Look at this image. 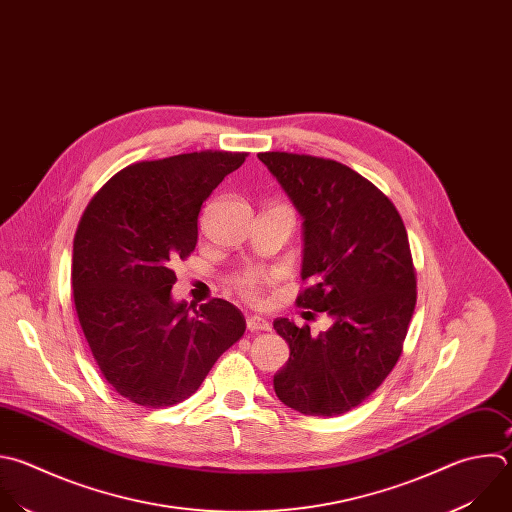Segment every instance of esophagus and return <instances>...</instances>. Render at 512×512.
<instances>
[{
  "label": "esophagus",
  "instance_id": "1",
  "mask_svg": "<svg viewBox=\"0 0 512 512\" xmlns=\"http://www.w3.org/2000/svg\"><path fill=\"white\" fill-rule=\"evenodd\" d=\"M247 329L257 333V331H269L271 329V323L267 319H263L261 315H249L247 317Z\"/></svg>",
  "mask_w": 512,
  "mask_h": 512
}]
</instances>
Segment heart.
I'll return each instance as SVG.
<instances>
[{"label":"heart","instance_id":"b5f03b06","mask_svg":"<svg viewBox=\"0 0 512 512\" xmlns=\"http://www.w3.org/2000/svg\"><path fill=\"white\" fill-rule=\"evenodd\" d=\"M267 281H269V273H265V271H261V269H247V271L239 273V275L233 279V285H235V289H237L243 297L255 301V299H259L261 289H263V285H265Z\"/></svg>","mask_w":512,"mask_h":512}]
</instances>
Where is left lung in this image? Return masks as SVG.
<instances>
[{
  "label": "left lung",
  "instance_id": "8db88e82",
  "mask_svg": "<svg viewBox=\"0 0 512 512\" xmlns=\"http://www.w3.org/2000/svg\"><path fill=\"white\" fill-rule=\"evenodd\" d=\"M303 219L297 305L325 311L317 335L277 317L289 360L273 376L277 398L305 416L360 406L396 366L416 307L408 233L392 201L350 166L291 152H261Z\"/></svg>",
  "mask_w": 512,
  "mask_h": 512
}]
</instances>
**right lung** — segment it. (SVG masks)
Instances as JSON below:
<instances>
[{"label": "right lung", "instance_id": "right-lung-1", "mask_svg": "<svg viewBox=\"0 0 512 512\" xmlns=\"http://www.w3.org/2000/svg\"><path fill=\"white\" fill-rule=\"evenodd\" d=\"M245 152H189L126 166L86 207L72 255L76 313L106 382L144 408L199 390L245 331L225 299L175 301V261L193 253L197 219Z\"/></svg>", "mask_w": 512, "mask_h": 512}]
</instances>
